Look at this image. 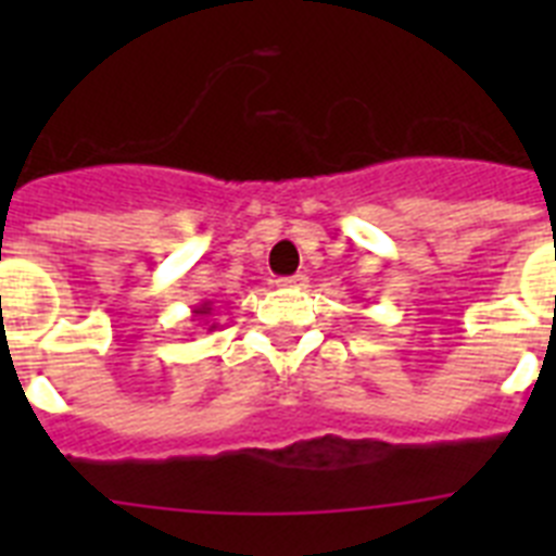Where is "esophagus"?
I'll return each instance as SVG.
<instances>
[{"mask_svg": "<svg viewBox=\"0 0 556 556\" xmlns=\"http://www.w3.org/2000/svg\"><path fill=\"white\" fill-rule=\"evenodd\" d=\"M308 283V275L298 273V275H289V278H278V287H306Z\"/></svg>", "mask_w": 556, "mask_h": 556, "instance_id": "obj_1", "label": "esophagus"}]
</instances>
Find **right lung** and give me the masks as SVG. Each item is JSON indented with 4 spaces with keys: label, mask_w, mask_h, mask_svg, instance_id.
Wrapping results in <instances>:
<instances>
[{
    "label": "right lung",
    "mask_w": 556,
    "mask_h": 556,
    "mask_svg": "<svg viewBox=\"0 0 556 556\" xmlns=\"http://www.w3.org/2000/svg\"><path fill=\"white\" fill-rule=\"evenodd\" d=\"M211 314H214V301H205V303H200L194 312H191V317H194L198 323H203V326H208V331H214V328H217V323H211L214 320Z\"/></svg>",
    "instance_id": "add662e5"
}]
</instances>
